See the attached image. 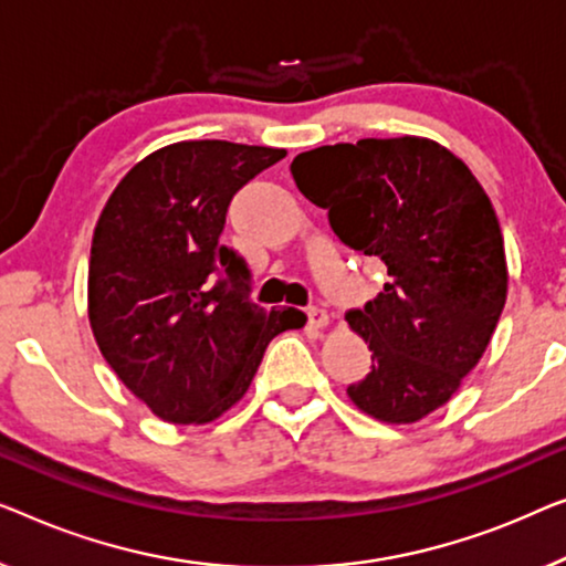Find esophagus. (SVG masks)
<instances>
[{
	"label": "esophagus",
	"instance_id": "34e87169",
	"mask_svg": "<svg viewBox=\"0 0 566 566\" xmlns=\"http://www.w3.org/2000/svg\"><path fill=\"white\" fill-rule=\"evenodd\" d=\"M331 323V317H328V313H325V310H321V307H310L307 310V325L310 328H325V325Z\"/></svg>",
	"mask_w": 566,
	"mask_h": 566
}]
</instances>
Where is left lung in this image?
I'll use <instances>...</instances> for the list:
<instances>
[{
	"instance_id": "8db88e82",
	"label": "left lung",
	"mask_w": 566,
	"mask_h": 566,
	"mask_svg": "<svg viewBox=\"0 0 566 566\" xmlns=\"http://www.w3.org/2000/svg\"><path fill=\"white\" fill-rule=\"evenodd\" d=\"M290 169L328 210L333 233L389 274L364 310L346 313L374 361L346 392L366 416L416 423L451 400L505 307L495 207L461 158L416 135L321 146Z\"/></svg>"
}]
</instances>
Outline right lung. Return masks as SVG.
Listing matches in <instances>:
<instances>
[{"label":"right lung","mask_w":566,"mask_h":566,"mask_svg":"<svg viewBox=\"0 0 566 566\" xmlns=\"http://www.w3.org/2000/svg\"><path fill=\"white\" fill-rule=\"evenodd\" d=\"M284 148L181 140L125 174L92 238L90 323L107 364L154 416L200 426L249 389L300 310L251 302V272L220 243L233 195Z\"/></svg>","instance_id":"right-lung-1"}]
</instances>
